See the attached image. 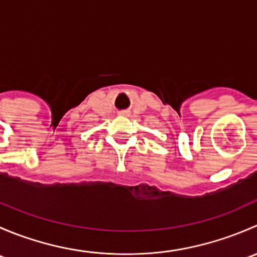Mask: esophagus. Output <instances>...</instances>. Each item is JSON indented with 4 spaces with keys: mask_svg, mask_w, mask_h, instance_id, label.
Masks as SVG:
<instances>
[{
    "mask_svg": "<svg viewBox=\"0 0 257 257\" xmlns=\"http://www.w3.org/2000/svg\"><path fill=\"white\" fill-rule=\"evenodd\" d=\"M126 114H128L126 112H119V115H126Z\"/></svg>",
    "mask_w": 257,
    "mask_h": 257,
    "instance_id": "esophagus-1",
    "label": "esophagus"
}]
</instances>
